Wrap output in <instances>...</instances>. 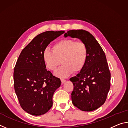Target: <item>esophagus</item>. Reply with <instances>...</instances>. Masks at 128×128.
<instances>
[{
  "label": "esophagus",
  "instance_id": "esophagus-1",
  "mask_svg": "<svg viewBox=\"0 0 128 128\" xmlns=\"http://www.w3.org/2000/svg\"><path fill=\"white\" fill-rule=\"evenodd\" d=\"M61 81H62V84H64V82L66 81V80H65V79H64V78H61Z\"/></svg>",
  "mask_w": 128,
  "mask_h": 128
}]
</instances>
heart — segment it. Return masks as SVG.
I'll use <instances>...</instances> for the list:
<instances>
[{
    "label": "heart",
    "instance_id": "1",
    "mask_svg": "<svg viewBox=\"0 0 128 128\" xmlns=\"http://www.w3.org/2000/svg\"><path fill=\"white\" fill-rule=\"evenodd\" d=\"M52 51L46 48L43 53V58L47 68L55 71L60 64L62 66L56 71L55 75L66 77L73 72H80L87 62L88 48L82 41L64 39L55 43Z\"/></svg>",
    "mask_w": 128,
    "mask_h": 128
}]
</instances>
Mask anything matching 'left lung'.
I'll return each instance as SVG.
<instances>
[{
	"label": "left lung",
	"instance_id": "8db88e82",
	"mask_svg": "<svg viewBox=\"0 0 128 128\" xmlns=\"http://www.w3.org/2000/svg\"><path fill=\"white\" fill-rule=\"evenodd\" d=\"M64 36L78 38L88 47L85 66L76 76L70 78L74 86L71 98L74 106L81 111H94L104 103L111 86V73L106 55L98 41L88 31L69 30Z\"/></svg>",
	"mask_w": 128,
	"mask_h": 128
}]
</instances>
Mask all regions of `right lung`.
I'll list each match as a JSON object with an SVG mask.
<instances>
[{"instance_id":"add662e5","label":"right lung","mask_w":128,"mask_h":128,"mask_svg":"<svg viewBox=\"0 0 128 128\" xmlns=\"http://www.w3.org/2000/svg\"><path fill=\"white\" fill-rule=\"evenodd\" d=\"M64 31H47L36 36L24 48L14 68V88L21 107L32 115L46 114L61 85L60 78L47 70L43 53L50 43Z\"/></svg>"}]
</instances>
